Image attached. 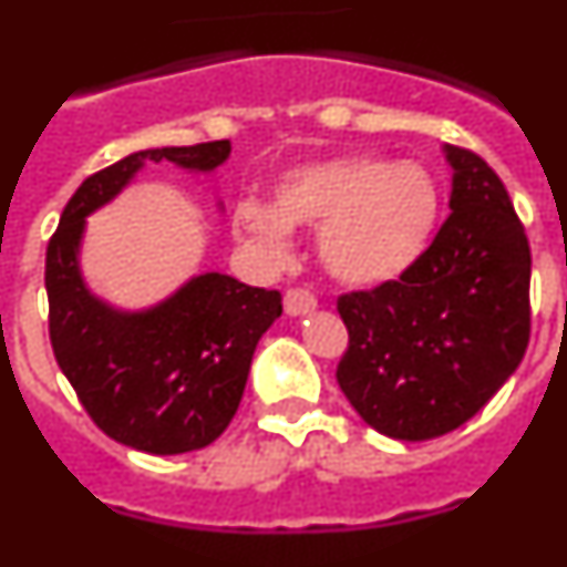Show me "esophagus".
I'll use <instances>...</instances> for the list:
<instances>
[{
	"label": "esophagus",
	"mask_w": 567,
	"mask_h": 567,
	"mask_svg": "<svg viewBox=\"0 0 567 567\" xmlns=\"http://www.w3.org/2000/svg\"><path fill=\"white\" fill-rule=\"evenodd\" d=\"M315 307H318V298L303 287H292L284 295V309H287V315H307Z\"/></svg>",
	"instance_id": "1"
}]
</instances>
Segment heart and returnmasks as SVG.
Instances as JSON below:
<instances>
[{
    "label": "heart",
    "mask_w": 567,
    "mask_h": 567,
    "mask_svg": "<svg viewBox=\"0 0 567 567\" xmlns=\"http://www.w3.org/2000/svg\"><path fill=\"white\" fill-rule=\"evenodd\" d=\"M235 218L240 233L275 260L289 255V224L320 227L318 252L327 272L349 287H380L425 252L437 229L440 193L417 164L343 155L292 169L275 189V207L247 198Z\"/></svg>",
    "instance_id": "b5f03b06"
}]
</instances>
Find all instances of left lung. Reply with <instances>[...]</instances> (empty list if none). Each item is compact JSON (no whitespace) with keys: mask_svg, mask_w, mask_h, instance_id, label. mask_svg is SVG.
Masks as SVG:
<instances>
[{"mask_svg":"<svg viewBox=\"0 0 567 567\" xmlns=\"http://www.w3.org/2000/svg\"><path fill=\"white\" fill-rule=\"evenodd\" d=\"M452 215L398 280L338 298V383L374 432L432 440L497 394L530 338V247L499 175L463 147Z\"/></svg>","mask_w":567,"mask_h":567,"instance_id":"left-lung-1","label":"left lung"}]
</instances>
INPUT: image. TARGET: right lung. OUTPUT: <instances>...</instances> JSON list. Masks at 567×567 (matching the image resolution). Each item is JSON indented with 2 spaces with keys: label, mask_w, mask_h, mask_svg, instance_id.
<instances>
[{
  "label": "right lung",
  "mask_w": 567,
  "mask_h": 567,
  "mask_svg": "<svg viewBox=\"0 0 567 567\" xmlns=\"http://www.w3.org/2000/svg\"><path fill=\"white\" fill-rule=\"evenodd\" d=\"M233 144L138 150L87 175L48 240V332L59 369L90 420L115 443L184 454L221 437L247 385L260 334L280 318V292L207 272L147 312H118L79 272L84 218L122 193L144 162L215 169Z\"/></svg>",
  "instance_id": "add662e5"
}]
</instances>
